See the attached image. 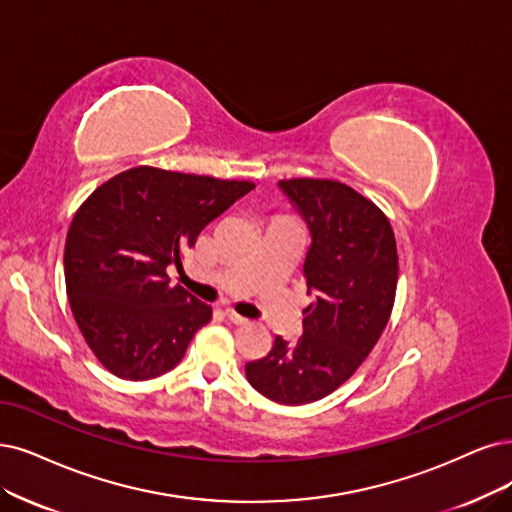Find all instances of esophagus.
Here are the masks:
<instances>
[{"label":"esophagus","instance_id":"34e87169","mask_svg":"<svg viewBox=\"0 0 512 512\" xmlns=\"http://www.w3.org/2000/svg\"><path fill=\"white\" fill-rule=\"evenodd\" d=\"M223 314H225V318L230 320V323H234V325H246V323H249V318L240 316V314H238V312H234L232 308H225V310H223Z\"/></svg>","mask_w":512,"mask_h":512}]
</instances>
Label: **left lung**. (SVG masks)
I'll return each mask as SVG.
<instances>
[{"instance_id":"1","label":"left lung","mask_w":512,"mask_h":512,"mask_svg":"<svg viewBox=\"0 0 512 512\" xmlns=\"http://www.w3.org/2000/svg\"><path fill=\"white\" fill-rule=\"evenodd\" d=\"M280 189L308 221L312 244L304 278L314 304L304 335H280L259 361L246 363L249 384L280 405L325 399L363 365L392 314L399 255L384 211L333 179H285Z\"/></svg>"}]
</instances>
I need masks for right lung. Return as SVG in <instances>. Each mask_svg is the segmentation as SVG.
<instances>
[{"mask_svg": "<svg viewBox=\"0 0 512 512\" xmlns=\"http://www.w3.org/2000/svg\"><path fill=\"white\" fill-rule=\"evenodd\" d=\"M255 183L137 166L111 177L75 211L65 285L75 323L99 363L122 380L179 365L213 308L170 285L168 266Z\"/></svg>", "mask_w": 512, "mask_h": 512, "instance_id": "1", "label": "right lung"}]
</instances>
